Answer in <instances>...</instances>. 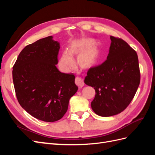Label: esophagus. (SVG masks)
<instances>
[{
    "mask_svg": "<svg viewBox=\"0 0 155 155\" xmlns=\"http://www.w3.org/2000/svg\"><path fill=\"white\" fill-rule=\"evenodd\" d=\"M75 82H76V85L79 87V88H81L82 87L84 86V82L83 80L79 77H76V79H75Z\"/></svg>",
    "mask_w": 155,
    "mask_h": 155,
    "instance_id": "esophagus-1",
    "label": "esophagus"
}]
</instances>
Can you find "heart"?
Masks as SVG:
<instances>
[{
  "label": "heart",
  "instance_id": "obj_1",
  "mask_svg": "<svg viewBox=\"0 0 155 155\" xmlns=\"http://www.w3.org/2000/svg\"><path fill=\"white\" fill-rule=\"evenodd\" d=\"M79 50V47L74 46L69 50V52L64 51L61 55L59 60V65L60 68L63 72H68L71 70L75 64V60L73 55L76 54ZM98 55V52L96 48H91L83 51L79 55L78 61L81 66L87 67L95 62Z\"/></svg>",
  "mask_w": 155,
  "mask_h": 155
}]
</instances>
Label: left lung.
<instances>
[{
	"label": "left lung",
	"mask_w": 155,
	"mask_h": 155,
	"mask_svg": "<svg viewBox=\"0 0 155 155\" xmlns=\"http://www.w3.org/2000/svg\"><path fill=\"white\" fill-rule=\"evenodd\" d=\"M107 60L88 70L85 83L95 89L91 102L93 111L108 117L124 110L140 85V73L136 51L120 38L110 36Z\"/></svg>",
	"instance_id": "8db88e82"
}]
</instances>
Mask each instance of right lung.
Wrapping results in <instances>:
<instances>
[{"label": "right lung", "instance_id": "1", "mask_svg": "<svg viewBox=\"0 0 155 155\" xmlns=\"http://www.w3.org/2000/svg\"><path fill=\"white\" fill-rule=\"evenodd\" d=\"M59 48L52 36L41 39L24 48L13 67L19 104L33 117L46 122L63 118L78 89L73 74L62 73L56 67Z\"/></svg>", "mask_w": 155, "mask_h": 155}]
</instances>
